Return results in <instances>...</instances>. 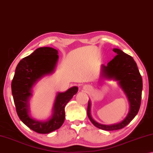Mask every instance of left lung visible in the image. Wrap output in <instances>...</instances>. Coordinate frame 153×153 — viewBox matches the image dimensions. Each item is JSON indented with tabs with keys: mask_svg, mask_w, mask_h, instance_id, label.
I'll list each match as a JSON object with an SVG mask.
<instances>
[{
	"mask_svg": "<svg viewBox=\"0 0 153 153\" xmlns=\"http://www.w3.org/2000/svg\"><path fill=\"white\" fill-rule=\"evenodd\" d=\"M113 51L117 55L106 66L101 64L100 78L101 80H114L117 82L126 96L130 109L126 117L120 122L111 125L101 124L92 117L91 102L89 100L87 116L90 121L95 126L107 131L122 129L134 118L140 109L143 91V79L133 58L118 48H114Z\"/></svg>",
	"mask_w": 153,
	"mask_h": 153,
	"instance_id": "obj_1",
	"label": "left lung"
}]
</instances>
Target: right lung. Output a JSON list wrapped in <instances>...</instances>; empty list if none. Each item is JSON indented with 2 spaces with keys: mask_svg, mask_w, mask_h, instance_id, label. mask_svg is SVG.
Listing matches in <instances>:
<instances>
[{
  "mask_svg": "<svg viewBox=\"0 0 153 153\" xmlns=\"http://www.w3.org/2000/svg\"><path fill=\"white\" fill-rule=\"evenodd\" d=\"M58 53V50L53 48H37L19 62L12 81V94L19 117L27 126L39 134L50 133L61 127L65 120V106L78 91V87L74 86L65 92H58L52 115L47 120H37L31 116L29 100L32 97V89L43 77L55 72Z\"/></svg>",
  "mask_w": 153,
  "mask_h": 153,
  "instance_id": "1",
  "label": "right lung"
}]
</instances>
